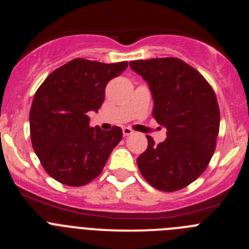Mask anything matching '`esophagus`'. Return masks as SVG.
Here are the masks:
<instances>
[{
  "instance_id": "esophagus-1",
  "label": "esophagus",
  "mask_w": 249,
  "mask_h": 249,
  "mask_svg": "<svg viewBox=\"0 0 249 249\" xmlns=\"http://www.w3.org/2000/svg\"><path fill=\"white\" fill-rule=\"evenodd\" d=\"M132 134H134V131H132L130 127H124V129H123V135H124V136H130V135Z\"/></svg>"
}]
</instances>
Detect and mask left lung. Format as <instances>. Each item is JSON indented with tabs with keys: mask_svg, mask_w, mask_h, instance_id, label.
I'll return each mask as SVG.
<instances>
[{
	"mask_svg": "<svg viewBox=\"0 0 249 249\" xmlns=\"http://www.w3.org/2000/svg\"><path fill=\"white\" fill-rule=\"evenodd\" d=\"M130 67L149 85L153 117L167 130L159 144L147 136V149L137 158L140 172L162 192L182 189L205 171L215 150L220 115L214 91L177 57L135 60Z\"/></svg>",
	"mask_w": 249,
	"mask_h": 249,
	"instance_id": "left-lung-1",
	"label": "left lung"
}]
</instances>
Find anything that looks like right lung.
Masks as SVG:
<instances>
[{"label": "right lung", "mask_w": 249, "mask_h": 249, "mask_svg": "<svg viewBox=\"0 0 249 249\" xmlns=\"http://www.w3.org/2000/svg\"><path fill=\"white\" fill-rule=\"evenodd\" d=\"M126 67V61L74 59L53 71L36 91L30 110L32 147L57 182L80 187L102 172L123 131L91 127L88 113L100 109L107 83Z\"/></svg>", "instance_id": "obj_1"}]
</instances>
